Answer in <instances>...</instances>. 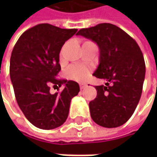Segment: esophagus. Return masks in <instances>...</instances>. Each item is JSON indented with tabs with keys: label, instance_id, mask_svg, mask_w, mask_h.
Listing matches in <instances>:
<instances>
[{
	"label": "esophagus",
	"instance_id": "34e87169",
	"mask_svg": "<svg viewBox=\"0 0 157 157\" xmlns=\"http://www.w3.org/2000/svg\"><path fill=\"white\" fill-rule=\"evenodd\" d=\"M86 85H87L86 83H84V82H81V83H80V88H81V90H82V89H83V88H85V87H86Z\"/></svg>",
	"mask_w": 157,
	"mask_h": 157
}]
</instances>
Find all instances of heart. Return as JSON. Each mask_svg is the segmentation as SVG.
Here are the masks:
<instances>
[{
  "mask_svg": "<svg viewBox=\"0 0 157 157\" xmlns=\"http://www.w3.org/2000/svg\"><path fill=\"white\" fill-rule=\"evenodd\" d=\"M91 72H92V68L90 66L79 64V63L71 65L67 70V74L69 77L79 82L86 80L89 77Z\"/></svg>",
  "mask_w": 157,
  "mask_h": 157,
  "instance_id": "1",
  "label": "heart"
}]
</instances>
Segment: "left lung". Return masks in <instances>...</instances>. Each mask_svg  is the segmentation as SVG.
Here are the masks:
<instances>
[{
    "label": "left lung",
    "mask_w": 157,
    "mask_h": 157,
    "mask_svg": "<svg viewBox=\"0 0 157 157\" xmlns=\"http://www.w3.org/2000/svg\"><path fill=\"white\" fill-rule=\"evenodd\" d=\"M77 35L97 44L100 63L93 75L107 80L105 85L95 86L97 95L89 103L92 119L103 127L123 125L134 113L141 97L145 75L141 49L136 40L112 23L81 29Z\"/></svg>",
    "instance_id": "8db88e82"
}]
</instances>
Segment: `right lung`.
<instances>
[{
	"instance_id": "add662e5",
	"label": "right lung",
	"mask_w": 157,
	"mask_h": 157,
	"mask_svg": "<svg viewBox=\"0 0 157 157\" xmlns=\"http://www.w3.org/2000/svg\"><path fill=\"white\" fill-rule=\"evenodd\" d=\"M77 29H62L41 23L25 31L18 39L10 60V76L16 101L28 121L34 126L50 130L67 119L71 100L80 91L75 81L56 78L61 71L60 51ZM62 92L52 95L49 85Z\"/></svg>"
}]
</instances>
